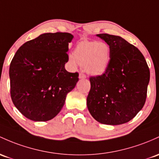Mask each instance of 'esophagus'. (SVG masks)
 Wrapping results in <instances>:
<instances>
[{
    "label": "esophagus",
    "mask_w": 159,
    "mask_h": 159,
    "mask_svg": "<svg viewBox=\"0 0 159 159\" xmlns=\"http://www.w3.org/2000/svg\"><path fill=\"white\" fill-rule=\"evenodd\" d=\"M87 78V75L85 74H84V73H80L79 74V78H81V79H84V78Z\"/></svg>",
    "instance_id": "obj_1"
}]
</instances>
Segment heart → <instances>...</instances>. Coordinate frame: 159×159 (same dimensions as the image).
<instances>
[{"label":"heart","instance_id":"obj_1","mask_svg":"<svg viewBox=\"0 0 159 159\" xmlns=\"http://www.w3.org/2000/svg\"><path fill=\"white\" fill-rule=\"evenodd\" d=\"M73 54L69 56V62L72 65L84 66L89 74L99 75L109 66L111 50L105 42L82 41L77 44Z\"/></svg>","mask_w":159,"mask_h":159}]
</instances>
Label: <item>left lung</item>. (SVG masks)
Instances as JSON below:
<instances>
[{
	"label": "left lung",
	"mask_w": 159,
	"mask_h": 159,
	"mask_svg": "<svg viewBox=\"0 0 159 159\" xmlns=\"http://www.w3.org/2000/svg\"><path fill=\"white\" fill-rule=\"evenodd\" d=\"M110 48V61L101 75L90 77L87 106L93 118L104 125L130 121L143 107L150 78L143 55L119 36L99 34Z\"/></svg>",
	"instance_id": "1"
}]
</instances>
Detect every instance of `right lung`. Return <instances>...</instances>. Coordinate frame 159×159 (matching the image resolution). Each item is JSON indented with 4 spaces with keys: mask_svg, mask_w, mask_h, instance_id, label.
Listing matches in <instances>:
<instances>
[{
    "mask_svg": "<svg viewBox=\"0 0 159 159\" xmlns=\"http://www.w3.org/2000/svg\"><path fill=\"white\" fill-rule=\"evenodd\" d=\"M72 38L67 32L45 33L23 43L15 53L9 70L10 97L29 119L53 118L75 87L79 75L69 72L64 66Z\"/></svg>",
    "mask_w": 159,
    "mask_h": 159,
    "instance_id": "right-lung-1",
    "label": "right lung"
}]
</instances>
